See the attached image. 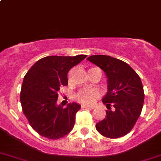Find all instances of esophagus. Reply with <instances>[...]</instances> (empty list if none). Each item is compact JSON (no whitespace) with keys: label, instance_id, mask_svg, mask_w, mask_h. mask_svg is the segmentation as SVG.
<instances>
[{"label":"esophagus","instance_id":"esophagus-1","mask_svg":"<svg viewBox=\"0 0 161 161\" xmlns=\"http://www.w3.org/2000/svg\"><path fill=\"white\" fill-rule=\"evenodd\" d=\"M82 108H84V109H90L92 110L95 108V107L93 106H86V105H82Z\"/></svg>","mask_w":161,"mask_h":161}]
</instances>
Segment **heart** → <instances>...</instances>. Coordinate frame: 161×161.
Here are the masks:
<instances>
[{"label":"heart","instance_id":"heart-1","mask_svg":"<svg viewBox=\"0 0 161 161\" xmlns=\"http://www.w3.org/2000/svg\"><path fill=\"white\" fill-rule=\"evenodd\" d=\"M95 69H100L98 68H92L89 71L95 70ZM100 97V92L95 89L92 90H81L75 95V99L79 103L83 105H92L98 97Z\"/></svg>","mask_w":161,"mask_h":161}]
</instances>
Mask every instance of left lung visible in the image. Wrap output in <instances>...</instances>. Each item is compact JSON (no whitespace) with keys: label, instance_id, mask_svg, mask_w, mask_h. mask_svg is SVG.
Returning a JSON list of instances; mask_svg holds the SVG:
<instances>
[{"label":"left lung","instance_id":"obj_1","mask_svg":"<svg viewBox=\"0 0 161 161\" xmlns=\"http://www.w3.org/2000/svg\"><path fill=\"white\" fill-rule=\"evenodd\" d=\"M87 60L108 79V92L103 98L108 110L96 129L107 138L122 137L133 129L142 112L145 95L140 77L127 63L111 56L92 55Z\"/></svg>","mask_w":161,"mask_h":161}]
</instances>
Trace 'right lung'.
Masks as SVG:
<instances>
[{
    "label": "right lung",
    "instance_id": "obj_1",
    "mask_svg": "<svg viewBox=\"0 0 161 161\" xmlns=\"http://www.w3.org/2000/svg\"><path fill=\"white\" fill-rule=\"evenodd\" d=\"M86 57H45L36 61L24 77L20 92L22 111L31 127L43 137L58 139L74 127L75 114L81 106L72 103L62 108L57 100L60 89L69 83V70Z\"/></svg>",
    "mask_w": 161,
    "mask_h": 161
}]
</instances>
